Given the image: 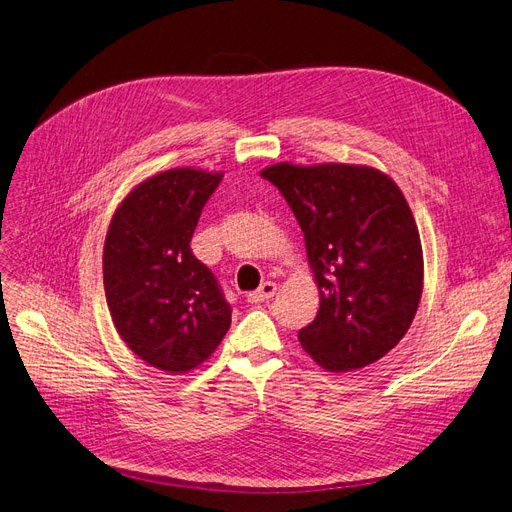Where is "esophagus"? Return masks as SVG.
Wrapping results in <instances>:
<instances>
[{
    "instance_id": "obj_1",
    "label": "esophagus",
    "mask_w": 512,
    "mask_h": 512,
    "mask_svg": "<svg viewBox=\"0 0 512 512\" xmlns=\"http://www.w3.org/2000/svg\"><path fill=\"white\" fill-rule=\"evenodd\" d=\"M275 292H277V283H273V281H264L256 292H250V294H248V302H250V304L264 302V300L273 298V296H275Z\"/></svg>"
}]
</instances>
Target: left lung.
<instances>
[{"label": "left lung", "mask_w": 512, "mask_h": 512, "mask_svg": "<svg viewBox=\"0 0 512 512\" xmlns=\"http://www.w3.org/2000/svg\"><path fill=\"white\" fill-rule=\"evenodd\" d=\"M260 176L292 208L319 288L302 349L327 372L378 361L410 330L422 296V245L403 193L386 174L346 163H277Z\"/></svg>", "instance_id": "8db88e82"}]
</instances>
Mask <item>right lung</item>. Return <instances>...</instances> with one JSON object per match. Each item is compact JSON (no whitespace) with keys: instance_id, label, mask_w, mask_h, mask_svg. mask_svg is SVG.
Returning a JSON list of instances; mask_svg holds the SVG:
<instances>
[{"instance_id":"add662e5","label":"right lung","mask_w":512,"mask_h":512,"mask_svg":"<svg viewBox=\"0 0 512 512\" xmlns=\"http://www.w3.org/2000/svg\"><path fill=\"white\" fill-rule=\"evenodd\" d=\"M222 174L174 168L121 201L105 239L102 281L117 334L161 372L185 374L229 332L231 304L195 258L191 237Z\"/></svg>"}]
</instances>
